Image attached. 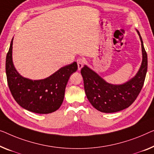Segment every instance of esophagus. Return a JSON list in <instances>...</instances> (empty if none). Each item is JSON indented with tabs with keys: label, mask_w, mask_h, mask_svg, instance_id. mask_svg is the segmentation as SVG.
<instances>
[{
	"label": "esophagus",
	"mask_w": 154,
	"mask_h": 154,
	"mask_svg": "<svg viewBox=\"0 0 154 154\" xmlns=\"http://www.w3.org/2000/svg\"><path fill=\"white\" fill-rule=\"evenodd\" d=\"M77 66H78V70H80L82 69V68L84 66V60L82 58H79L77 59Z\"/></svg>",
	"instance_id": "34e87169"
}]
</instances>
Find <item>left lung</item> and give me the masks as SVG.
<instances>
[{
  "mask_svg": "<svg viewBox=\"0 0 154 154\" xmlns=\"http://www.w3.org/2000/svg\"><path fill=\"white\" fill-rule=\"evenodd\" d=\"M142 46L143 61L134 77L122 84H112L85 65L81 70L86 97L94 108L102 113H115L131 106L143 88L147 71V54L137 30Z\"/></svg>",
  "mask_w": 154,
  "mask_h": 154,
  "instance_id": "1",
  "label": "left lung"
}]
</instances>
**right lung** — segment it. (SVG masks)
<instances>
[{
    "label": "right lung",
    "mask_w": 154,
    "mask_h": 154,
    "mask_svg": "<svg viewBox=\"0 0 154 154\" xmlns=\"http://www.w3.org/2000/svg\"><path fill=\"white\" fill-rule=\"evenodd\" d=\"M13 38L5 63L8 84L13 97L22 108L33 113L48 114L57 111L62 104L70 75L77 70V62L63 66L45 79H27L20 75L14 66Z\"/></svg>",
    "instance_id": "add662e5"
}]
</instances>
